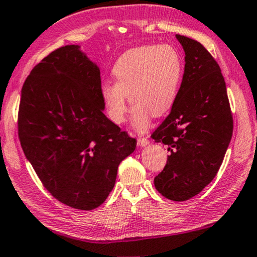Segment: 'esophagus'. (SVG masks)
Listing matches in <instances>:
<instances>
[{"instance_id": "esophagus-1", "label": "esophagus", "mask_w": 257, "mask_h": 257, "mask_svg": "<svg viewBox=\"0 0 257 257\" xmlns=\"http://www.w3.org/2000/svg\"><path fill=\"white\" fill-rule=\"evenodd\" d=\"M138 144H139L140 147H145V146L149 145V140L147 138H139Z\"/></svg>"}]
</instances>
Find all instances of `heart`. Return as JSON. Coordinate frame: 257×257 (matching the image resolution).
<instances>
[{
  "label": "heart",
  "instance_id": "b5f03b06",
  "mask_svg": "<svg viewBox=\"0 0 257 257\" xmlns=\"http://www.w3.org/2000/svg\"><path fill=\"white\" fill-rule=\"evenodd\" d=\"M111 73L115 83L106 82L100 87L109 118L116 124L124 122L132 102L135 104L133 126L142 133L153 115H165L174 105L184 64L172 45H145L124 52L113 64Z\"/></svg>",
  "mask_w": 257,
  "mask_h": 257
}]
</instances>
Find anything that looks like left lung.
I'll return each instance as SVG.
<instances>
[{"instance_id": "obj_1", "label": "left lung", "mask_w": 257, "mask_h": 257, "mask_svg": "<svg viewBox=\"0 0 257 257\" xmlns=\"http://www.w3.org/2000/svg\"><path fill=\"white\" fill-rule=\"evenodd\" d=\"M185 71L170 115L152 138L167 146L166 166L154 178L167 199L197 196L216 177L232 136V113L219 65L200 42L177 34Z\"/></svg>"}]
</instances>
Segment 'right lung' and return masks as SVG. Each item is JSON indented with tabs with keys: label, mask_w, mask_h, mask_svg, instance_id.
<instances>
[{
	"label": "right lung",
	"mask_w": 257,
	"mask_h": 257,
	"mask_svg": "<svg viewBox=\"0 0 257 257\" xmlns=\"http://www.w3.org/2000/svg\"><path fill=\"white\" fill-rule=\"evenodd\" d=\"M100 72L77 45L35 65L21 90V147L45 188L65 205L93 210L115 186L136 140L103 112Z\"/></svg>",
	"instance_id": "add662e5"
}]
</instances>
